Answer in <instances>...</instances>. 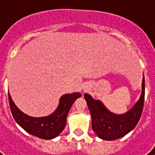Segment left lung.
Masks as SVG:
<instances>
[{"instance_id": "1", "label": "left lung", "mask_w": 155, "mask_h": 155, "mask_svg": "<svg viewBox=\"0 0 155 155\" xmlns=\"http://www.w3.org/2000/svg\"><path fill=\"white\" fill-rule=\"evenodd\" d=\"M145 98V79H142V91L139 101L127 113L116 115L108 110L103 103L84 94L88 108L91 115L92 129L99 138L113 140L123 137L137 125L140 120Z\"/></svg>"}]
</instances>
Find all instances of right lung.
I'll list each match as a JSON object with an SVG mask.
<instances>
[{"label":"right lung","instance_id":"obj_1","mask_svg":"<svg viewBox=\"0 0 155 155\" xmlns=\"http://www.w3.org/2000/svg\"><path fill=\"white\" fill-rule=\"evenodd\" d=\"M80 93L65 94L60 97L57 110L50 116L44 117H33L24 114L19 110L8 93V100L12 115L21 128L27 133L40 139L51 140L57 137L66 125V118L71 105L76 99L80 97Z\"/></svg>","mask_w":155,"mask_h":155}]
</instances>
